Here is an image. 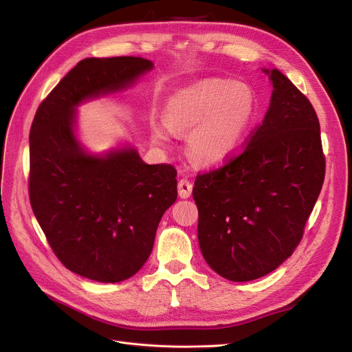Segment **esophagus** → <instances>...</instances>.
<instances>
[{"label":"esophagus","instance_id":"1","mask_svg":"<svg viewBox=\"0 0 352 352\" xmlns=\"http://www.w3.org/2000/svg\"><path fill=\"white\" fill-rule=\"evenodd\" d=\"M177 189H179V197L180 198H189L190 194H192V184L189 182L188 179H180L177 184Z\"/></svg>","mask_w":352,"mask_h":352}]
</instances>
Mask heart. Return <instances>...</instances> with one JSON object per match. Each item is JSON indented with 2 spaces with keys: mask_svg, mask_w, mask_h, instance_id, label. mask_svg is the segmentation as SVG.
Segmentation results:
<instances>
[{
  "mask_svg": "<svg viewBox=\"0 0 352 352\" xmlns=\"http://www.w3.org/2000/svg\"><path fill=\"white\" fill-rule=\"evenodd\" d=\"M254 95L242 83L208 79L170 95L164 122L151 126L157 142L188 133V153L199 166H219L238 151L254 116Z\"/></svg>",
  "mask_w": 352,
  "mask_h": 352,
  "instance_id": "obj_1",
  "label": "heart"
}]
</instances>
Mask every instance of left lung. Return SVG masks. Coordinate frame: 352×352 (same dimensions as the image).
Listing matches in <instances>:
<instances>
[{
	"label": "left lung",
	"mask_w": 352,
	"mask_h": 352,
	"mask_svg": "<svg viewBox=\"0 0 352 352\" xmlns=\"http://www.w3.org/2000/svg\"><path fill=\"white\" fill-rule=\"evenodd\" d=\"M273 92L242 154L198 175L202 257L221 278L248 282L289 258L320 195L324 155L311 102L278 69H263Z\"/></svg>",
	"instance_id": "left-lung-1"
}]
</instances>
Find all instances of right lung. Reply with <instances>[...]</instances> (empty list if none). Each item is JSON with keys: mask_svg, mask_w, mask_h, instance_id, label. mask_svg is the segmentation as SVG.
<instances>
[{"mask_svg": "<svg viewBox=\"0 0 352 352\" xmlns=\"http://www.w3.org/2000/svg\"><path fill=\"white\" fill-rule=\"evenodd\" d=\"M154 63L85 58L41 102L29 135V198L50 247L83 278L116 283L145 264L164 211L177 198L176 170L146 164L131 144L94 154L78 138V107L133 87Z\"/></svg>", "mask_w": 352, "mask_h": 352, "instance_id": "obj_1", "label": "right lung"}]
</instances>
